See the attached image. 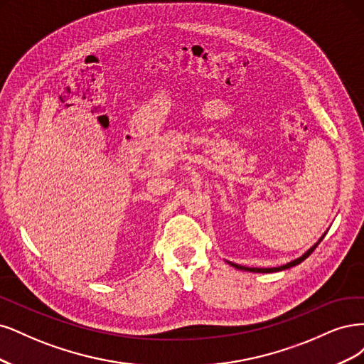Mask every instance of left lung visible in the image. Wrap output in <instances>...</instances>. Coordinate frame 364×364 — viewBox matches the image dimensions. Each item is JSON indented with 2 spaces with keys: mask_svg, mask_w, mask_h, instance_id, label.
Here are the masks:
<instances>
[{
  "mask_svg": "<svg viewBox=\"0 0 364 364\" xmlns=\"http://www.w3.org/2000/svg\"><path fill=\"white\" fill-rule=\"evenodd\" d=\"M325 237V234L323 236L316 242L311 248L306 252V254H302L299 259H296V260H293V262H290V263H287V264H283V266H278V267H246V266H240V264H236V263H231V262H228L231 266H234L236 269H240V271H248V272H259V274H271V272H279V271H284V269H289V267H291V266H296V264H299V263H302L304 260L307 259V257L316 250V246H318L321 242H322V239Z\"/></svg>",
  "mask_w": 364,
  "mask_h": 364,
  "instance_id": "8db88e82",
  "label": "left lung"
}]
</instances>
